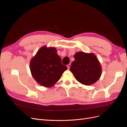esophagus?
Segmentation results:
<instances>
[{
  "label": "esophagus",
  "instance_id": "esophagus-1",
  "mask_svg": "<svg viewBox=\"0 0 127 127\" xmlns=\"http://www.w3.org/2000/svg\"><path fill=\"white\" fill-rule=\"evenodd\" d=\"M70 66H71V64H67V68H68V69H69L70 68Z\"/></svg>",
  "mask_w": 127,
  "mask_h": 127
}]
</instances>
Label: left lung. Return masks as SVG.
<instances>
[{
  "instance_id": "left-lung-1",
  "label": "left lung",
  "mask_w": 127,
  "mask_h": 127,
  "mask_svg": "<svg viewBox=\"0 0 127 127\" xmlns=\"http://www.w3.org/2000/svg\"><path fill=\"white\" fill-rule=\"evenodd\" d=\"M74 57L75 60L71 64L70 70L77 81L83 85H90L100 78L102 67L94 53L79 52Z\"/></svg>"
}]
</instances>
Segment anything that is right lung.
Instances as JSON below:
<instances>
[{"label":"right lung","mask_w":127,"mask_h":127,"mask_svg":"<svg viewBox=\"0 0 127 127\" xmlns=\"http://www.w3.org/2000/svg\"><path fill=\"white\" fill-rule=\"evenodd\" d=\"M55 48H41L31 60L33 77L40 85L50 87L58 81L67 67L61 63Z\"/></svg>","instance_id":"obj_1"}]
</instances>
